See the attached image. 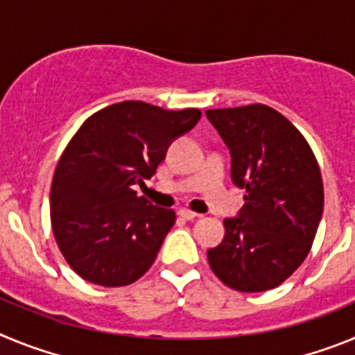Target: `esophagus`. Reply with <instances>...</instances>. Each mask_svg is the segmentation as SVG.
<instances>
[{"mask_svg": "<svg viewBox=\"0 0 355 355\" xmlns=\"http://www.w3.org/2000/svg\"><path fill=\"white\" fill-rule=\"evenodd\" d=\"M180 215L183 216L184 220H196L197 216H200L199 213L192 211V209H188V208H183V209H180Z\"/></svg>", "mask_w": 355, "mask_h": 355, "instance_id": "obj_1", "label": "esophagus"}]
</instances>
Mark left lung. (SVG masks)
Masks as SVG:
<instances>
[{
	"instance_id": "obj_1",
	"label": "left lung",
	"mask_w": 355,
	"mask_h": 355,
	"mask_svg": "<svg viewBox=\"0 0 355 355\" xmlns=\"http://www.w3.org/2000/svg\"><path fill=\"white\" fill-rule=\"evenodd\" d=\"M231 153V178L245 205L225 218L208 261L243 293L284 283L311 249L324 211V184L311 147L284 115L265 105L206 110Z\"/></svg>"
}]
</instances>
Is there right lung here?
<instances>
[{
  "label": "right lung",
  "instance_id": "add662e5",
  "mask_svg": "<svg viewBox=\"0 0 355 355\" xmlns=\"http://www.w3.org/2000/svg\"><path fill=\"white\" fill-rule=\"evenodd\" d=\"M200 110L122 101L83 122L65 147L51 184V225L71 268L99 286H126L155 263L175 222L135 188L155 175L167 149Z\"/></svg>",
  "mask_w": 355,
  "mask_h": 355
}]
</instances>
